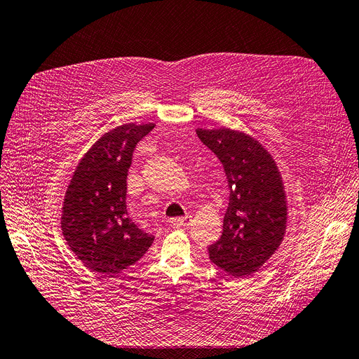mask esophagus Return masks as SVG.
I'll return each instance as SVG.
<instances>
[{
  "instance_id": "1",
  "label": "esophagus",
  "mask_w": 359,
  "mask_h": 359,
  "mask_svg": "<svg viewBox=\"0 0 359 359\" xmlns=\"http://www.w3.org/2000/svg\"><path fill=\"white\" fill-rule=\"evenodd\" d=\"M170 223L173 227H188L192 224V215L188 214V215L179 217V218H171Z\"/></svg>"
}]
</instances>
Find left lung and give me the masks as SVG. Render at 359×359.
<instances>
[{
    "label": "left lung",
    "mask_w": 359,
    "mask_h": 359,
    "mask_svg": "<svg viewBox=\"0 0 359 359\" xmlns=\"http://www.w3.org/2000/svg\"><path fill=\"white\" fill-rule=\"evenodd\" d=\"M196 135L223 164L230 191L222 238L208 246L210 259L229 276H252L285 238L287 201L282 176L252 136L227 128L196 129Z\"/></svg>",
    "instance_id": "8db88e82"
}]
</instances>
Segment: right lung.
I'll list each match as a JSON object with an SVG mask.
<instances>
[{
    "label": "right lung",
    "mask_w": 359,
    "mask_h": 359,
    "mask_svg": "<svg viewBox=\"0 0 359 359\" xmlns=\"http://www.w3.org/2000/svg\"><path fill=\"white\" fill-rule=\"evenodd\" d=\"M155 124L128 123L102 135L77 164L65 195L61 230L74 255L98 274L133 266L154 236L130 220L128 171L136 144Z\"/></svg>",
    "instance_id": "add662e5"
}]
</instances>
